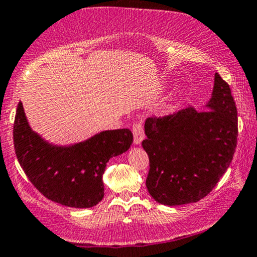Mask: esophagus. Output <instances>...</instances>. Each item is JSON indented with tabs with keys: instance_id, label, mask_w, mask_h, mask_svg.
<instances>
[{
	"instance_id": "obj_1",
	"label": "esophagus",
	"mask_w": 257,
	"mask_h": 257,
	"mask_svg": "<svg viewBox=\"0 0 257 257\" xmlns=\"http://www.w3.org/2000/svg\"><path fill=\"white\" fill-rule=\"evenodd\" d=\"M133 134H134V143L136 144H140L144 139V128H143V124L140 121L133 124Z\"/></svg>"
}]
</instances>
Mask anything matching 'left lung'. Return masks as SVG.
Listing matches in <instances>:
<instances>
[{"label":"left lung","instance_id":"obj_1","mask_svg":"<svg viewBox=\"0 0 257 257\" xmlns=\"http://www.w3.org/2000/svg\"><path fill=\"white\" fill-rule=\"evenodd\" d=\"M145 134L150 196L165 206L198 202L219 182L236 149L237 110L230 87L215 74L206 110L187 107L149 117Z\"/></svg>","mask_w":257,"mask_h":257}]
</instances>
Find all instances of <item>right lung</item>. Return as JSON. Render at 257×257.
I'll use <instances>...</instances> for the list:
<instances>
[{"mask_svg":"<svg viewBox=\"0 0 257 257\" xmlns=\"http://www.w3.org/2000/svg\"><path fill=\"white\" fill-rule=\"evenodd\" d=\"M132 142L131 129H115L74 147H54L31 131L21 102L13 123L16 156L24 174L43 196L66 207L91 208L101 202L107 163Z\"/></svg>","mask_w":257,"mask_h":257,"instance_id":"1","label":"right lung"}]
</instances>
